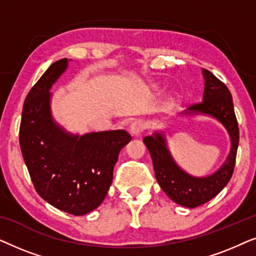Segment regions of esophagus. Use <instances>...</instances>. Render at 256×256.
I'll return each instance as SVG.
<instances>
[{"mask_svg":"<svg viewBox=\"0 0 256 256\" xmlns=\"http://www.w3.org/2000/svg\"><path fill=\"white\" fill-rule=\"evenodd\" d=\"M146 124L144 120H135L130 124L129 130H130V134L132 136H140L141 135V132L146 129Z\"/></svg>","mask_w":256,"mask_h":256,"instance_id":"34e87169","label":"esophagus"}]
</instances>
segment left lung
<instances>
[{
    "instance_id": "obj_1",
    "label": "left lung",
    "mask_w": 256,
    "mask_h": 256,
    "mask_svg": "<svg viewBox=\"0 0 256 256\" xmlns=\"http://www.w3.org/2000/svg\"><path fill=\"white\" fill-rule=\"evenodd\" d=\"M202 73L205 82L202 101L180 114L205 115L216 118L224 126L230 135V148L222 166L208 176H192L176 163L168 146L164 132L156 130L143 138L152 156L160 186L171 200L188 208H194L211 200L226 186L233 174L239 146V127L230 90L208 70L202 68Z\"/></svg>"
}]
</instances>
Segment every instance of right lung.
<instances>
[{
	"label": "right lung",
	"mask_w": 256,
	"mask_h": 256,
	"mask_svg": "<svg viewBox=\"0 0 256 256\" xmlns=\"http://www.w3.org/2000/svg\"><path fill=\"white\" fill-rule=\"evenodd\" d=\"M68 66L66 58L54 62L28 93L20 144L37 194L60 211L84 216L104 202L132 136L122 129L72 134L54 121L50 90Z\"/></svg>",
	"instance_id": "add662e5"
}]
</instances>
